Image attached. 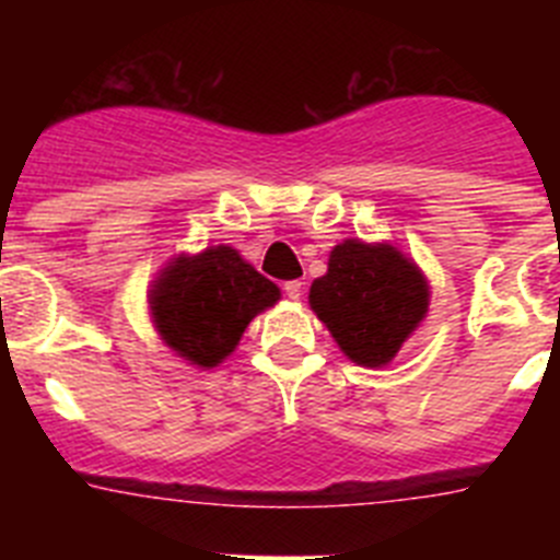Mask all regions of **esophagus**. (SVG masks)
<instances>
[{
    "mask_svg": "<svg viewBox=\"0 0 560 560\" xmlns=\"http://www.w3.org/2000/svg\"><path fill=\"white\" fill-rule=\"evenodd\" d=\"M285 294H289V300H300L303 296V283L300 280H289L285 283Z\"/></svg>",
    "mask_w": 560,
    "mask_h": 560,
    "instance_id": "34e87169",
    "label": "esophagus"
}]
</instances>
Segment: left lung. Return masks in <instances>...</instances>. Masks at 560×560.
Instances as JSON below:
<instances>
[{"instance_id": "8db88e82", "label": "left lung", "mask_w": 560, "mask_h": 560, "mask_svg": "<svg viewBox=\"0 0 560 560\" xmlns=\"http://www.w3.org/2000/svg\"><path fill=\"white\" fill-rule=\"evenodd\" d=\"M429 280L395 244L348 237L330 249L308 305L359 368H387L429 314Z\"/></svg>"}]
</instances>
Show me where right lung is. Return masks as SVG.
Wrapping results in <instances>:
<instances>
[{
    "label": "right lung",
    "instance_id": "add662e5",
    "mask_svg": "<svg viewBox=\"0 0 560 560\" xmlns=\"http://www.w3.org/2000/svg\"><path fill=\"white\" fill-rule=\"evenodd\" d=\"M280 303V289L232 246L173 255L148 289V314L165 348L190 368H219L246 325Z\"/></svg>",
    "mask_w": 560,
    "mask_h": 560
}]
</instances>
